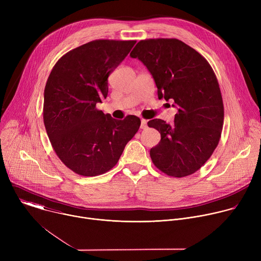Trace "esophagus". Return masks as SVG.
Instances as JSON below:
<instances>
[{
    "mask_svg": "<svg viewBox=\"0 0 261 261\" xmlns=\"http://www.w3.org/2000/svg\"><path fill=\"white\" fill-rule=\"evenodd\" d=\"M147 126H146V120H144V119H142L141 120V124H140V128L141 129H145Z\"/></svg>",
    "mask_w": 261,
    "mask_h": 261,
    "instance_id": "obj_1",
    "label": "esophagus"
}]
</instances>
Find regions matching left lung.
Here are the masks:
<instances>
[{"label": "left lung", "instance_id": "1", "mask_svg": "<svg viewBox=\"0 0 261 261\" xmlns=\"http://www.w3.org/2000/svg\"><path fill=\"white\" fill-rule=\"evenodd\" d=\"M152 74L158 98L174 102L173 125L163 120L147 126L161 134L150 155L169 176L184 177L200 169L217 147L224 121V106L217 77L208 62L178 39L140 40L130 54Z\"/></svg>", "mask_w": 261, "mask_h": 261}]
</instances>
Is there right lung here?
Masks as SVG:
<instances>
[{
  "mask_svg": "<svg viewBox=\"0 0 261 261\" xmlns=\"http://www.w3.org/2000/svg\"><path fill=\"white\" fill-rule=\"evenodd\" d=\"M135 40H94L64 55L44 89L43 121L54 150L73 172L96 176L119 161L140 119L116 120L96 108L108 94V76Z\"/></svg>",
  "mask_w": 261,
  "mask_h": 261,
  "instance_id": "obj_1",
  "label": "right lung"
}]
</instances>
